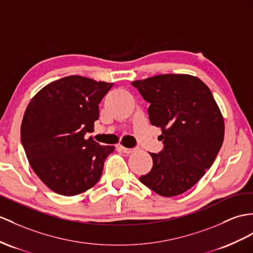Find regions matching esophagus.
Here are the masks:
<instances>
[{"instance_id":"esophagus-1","label":"esophagus","mask_w":253,"mask_h":253,"mask_svg":"<svg viewBox=\"0 0 253 253\" xmlns=\"http://www.w3.org/2000/svg\"><path fill=\"white\" fill-rule=\"evenodd\" d=\"M120 148H121V150L123 152L127 153V155H130V153H132V152H134L135 150H136V148H126V147H123V146H120Z\"/></svg>"}]
</instances>
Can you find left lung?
<instances>
[{
  "mask_svg": "<svg viewBox=\"0 0 253 253\" xmlns=\"http://www.w3.org/2000/svg\"><path fill=\"white\" fill-rule=\"evenodd\" d=\"M132 85L150 104L152 126L161 127L163 150L139 181L166 198L192 188L211 169L223 143L224 121L207 85L186 74H165Z\"/></svg>",
  "mask_w": 253,
  "mask_h": 253,
  "instance_id": "8db88e82",
  "label": "left lung"
}]
</instances>
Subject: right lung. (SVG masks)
Segmentation results:
<instances>
[{"instance_id":"right-lung-1","label":"right lung","mask_w":253,"mask_h":253,"mask_svg":"<svg viewBox=\"0 0 253 253\" xmlns=\"http://www.w3.org/2000/svg\"><path fill=\"white\" fill-rule=\"evenodd\" d=\"M113 84L67 76L45 85L29 103L21 143L31 168L53 192L77 195L100 179L115 147L84 135L93 131L98 104Z\"/></svg>"}]
</instances>
